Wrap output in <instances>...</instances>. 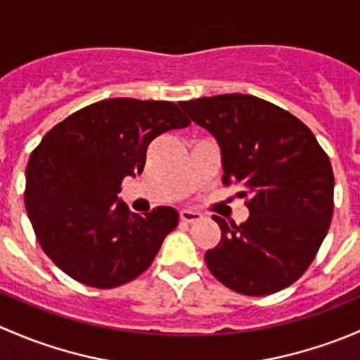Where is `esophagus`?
Listing matches in <instances>:
<instances>
[{"label": "esophagus", "instance_id": "obj_1", "mask_svg": "<svg viewBox=\"0 0 360 360\" xmlns=\"http://www.w3.org/2000/svg\"><path fill=\"white\" fill-rule=\"evenodd\" d=\"M179 217H181V221H184V223H195V221L202 219V214L197 212V210L184 209V210H181Z\"/></svg>", "mask_w": 360, "mask_h": 360}]
</instances>
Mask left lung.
I'll return each mask as SVG.
<instances>
[{"label":"left lung","mask_w":360,"mask_h":360,"mask_svg":"<svg viewBox=\"0 0 360 360\" xmlns=\"http://www.w3.org/2000/svg\"><path fill=\"white\" fill-rule=\"evenodd\" d=\"M217 139L223 184L240 186L249 219L221 228L205 252L210 274L245 296L294 284L317 256L333 219L335 174L311 130L289 111L244 94L179 103Z\"/></svg>","instance_id":"left-lung-1"}]
</instances>
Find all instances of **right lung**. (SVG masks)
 Returning <instances> with one entry per match:
<instances>
[{
    "instance_id": "right-lung-1",
    "label": "right lung",
    "mask_w": 360,
    "mask_h": 360,
    "mask_svg": "<svg viewBox=\"0 0 360 360\" xmlns=\"http://www.w3.org/2000/svg\"><path fill=\"white\" fill-rule=\"evenodd\" d=\"M190 120L169 101L104 99L45 134L25 169L24 202L43 252L75 281L97 289L127 284L150 268L177 226L172 207L139 216L118 200L155 137Z\"/></svg>"
}]
</instances>
